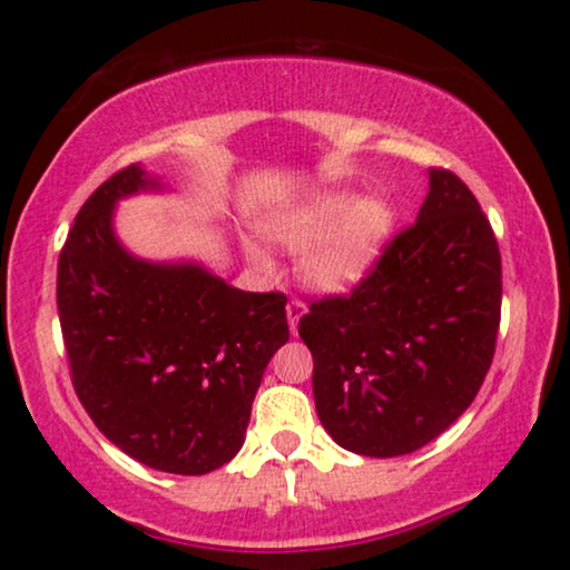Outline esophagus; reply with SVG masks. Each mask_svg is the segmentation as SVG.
Masks as SVG:
<instances>
[{"mask_svg":"<svg viewBox=\"0 0 570 570\" xmlns=\"http://www.w3.org/2000/svg\"><path fill=\"white\" fill-rule=\"evenodd\" d=\"M305 303L303 299H292L289 305H286V318H289V330H292V335L294 332H297V324H299V318L305 316Z\"/></svg>","mask_w":570,"mask_h":570,"instance_id":"34e87169","label":"esophagus"}]
</instances>
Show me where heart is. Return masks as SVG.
Returning <instances> with one entry per match:
<instances>
[{
    "label": "heart",
    "mask_w": 570,
    "mask_h": 570,
    "mask_svg": "<svg viewBox=\"0 0 570 570\" xmlns=\"http://www.w3.org/2000/svg\"><path fill=\"white\" fill-rule=\"evenodd\" d=\"M263 230L286 248L299 252V273L318 292H351L375 271L396 233V212L383 195L324 189L278 208L263 219ZM254 265L271 263L257 240H246Z\"/></svg>",
    "instance_id": "1"
}]
</instances>
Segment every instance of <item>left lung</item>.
Returning a JSON list of instances; mask_svg holds the SVG:
<instances>
[{
  "label": "left lung",
  "instance_id": "obj_1",
  "mask_svg": "<svg viewBox=\"0 0 570 570\" xmlns=\"http://www.w3.org/2000/svg\"><path fill=\"white\" fill-rule=\"evenodd\" d=\"M499 322L490 222L455 174L431 168L415 225L348 297L318 299L299 318L318 421L351 453H415L474 402Z\"/></svg>",
  "mask_w": 570,
  "mask_h": 570
}]
</instances>
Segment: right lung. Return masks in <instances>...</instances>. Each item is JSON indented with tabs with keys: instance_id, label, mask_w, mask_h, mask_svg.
<instances>
[{
	"instance_id": "obj_1",
	"label": "right lung",
	"mask_w": 570,
	"mask_h": 570,
	"mask_svg": "<svg viewBox=\"0 0 570 570\" xmlns=\"http://www.w3.org/2000/svg\"><path fill=\"white\" fill-rule=\"evenodd\" d=\"M163 189L136 163L85 200L58 257V316L98 431L149 469L208 474L244 448L263 372L289 340L286 297L235 289L195 259L130 254L117 203Z\"/></svg>"
}]
</instances>
